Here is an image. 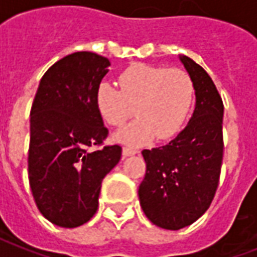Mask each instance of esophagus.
Here are the masks:
<instances>
[{
  "mask_svg": "<svg viewBox=\"0 0 257 257\" xmlns=\"http://www.w3.org/2000/svg\"><path fill=\"white\" fill-rule=\"evenodd\" d=\"M138 153H139V151L136 150L135 147H131V146H123V149H122L123 157L135 156V154H138Z\"/></svg>",
  "mask_w": 257,
  "mask_h": 257,
  "instance_id": "1",
  "label": "esophagus"
}]
</instances>
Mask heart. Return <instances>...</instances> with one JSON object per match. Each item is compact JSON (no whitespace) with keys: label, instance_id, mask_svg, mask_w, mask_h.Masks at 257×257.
I'll return each instance as SVG.
<instances>
[{"label":"heart","instance_id":"heart-1","mask_svg":"<svg viewBox=\"0 0 257 257\" xmlns=\"http://www.w3.org/2000/svg\"><path fill=\"white\" fill-rule=\"evenodd\" d=\"M117 86L101 82L96 92V106L103 119L111 126L128 123L115 139L140 145L151 138L169 139L178 134L189 117L195 86L193 78L182 68L156 67L136 63L118 75Z\"/></svg>","mask_w":257,"mask_h":257}]
</instances>
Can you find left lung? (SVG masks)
Returning <instances> with one entry per match:
<instances>
[{
	"mask_svg": "<svg viewBox=\"0 0 257 257\" xmlns=\"http://www.w3.org/2000/svg\"><path fill=\"white\" fill-rule=\"evenodd\" d=\"M195 86L189 125L168 145L143 150L146 175L139 186L142 209L165 230H179L204 215L215 198L223 161V100L209 74L180 58Z\"/></svg>",
	"mask_w": 257,
	"mask_h": 257,
	"instance_id": "left-lung-1",
	"label": "left lung"
}]
</instances>
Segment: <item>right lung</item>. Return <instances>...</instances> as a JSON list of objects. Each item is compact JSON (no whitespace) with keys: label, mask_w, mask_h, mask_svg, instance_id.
<instances>
[{"label":"right lung","mask_w":257,"mask_h":257,"mask_svg":"<svg viewBox=\"0 0 257 257\" xmlns=\"http://www.w3.org/2000/svg\"><path fill=\"white\" fill-rule=\"evenodd\" d=\"M110 62L75 52L48 68L30 111L29 183L38 210L64 228L89 221L101 182L121 158V146L104 145L108 129L96 92Z\"/></svg>","instance_id":"add662e5"}]
</instances>
